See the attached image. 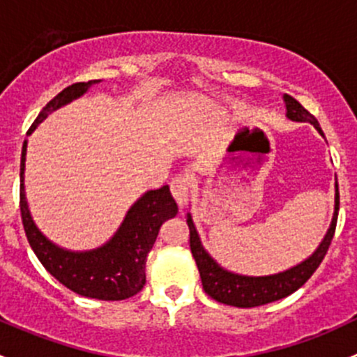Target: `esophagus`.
Masks as SVG:
<instances>
[{"mask_svg": "<svg viewBox=\"0 0 357 357\" xmlns=\"http://www.w3.org/2000/svg\"><path fill=\"white\" fill-rule=\"evenodd\" d=\"M171 193L174 200L178 202L179 207H185L190 197V179L186 176H178L171 181Z\"/></svg>", "mask_w": 357, "mask_h": 357, "instance_id": "obj_1", "label": "esophagus"}]
</instances>
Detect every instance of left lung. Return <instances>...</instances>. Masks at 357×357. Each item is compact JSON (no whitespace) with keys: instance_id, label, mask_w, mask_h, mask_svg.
Instances as JSON below:
<instances>
[{"instance_id":"8db88e82","label":"left lung","mask_w":357,"mask_h":357,"mask_svg":"<svg viewBox=\"0 0 357 357\" xmlns=\"http://www.w3.org/2000/svg\"><path fill=\"white\" fill-rule=\"evenodd\" d=\"M283 102L287 107V119L294 122H309L316 128V131L325 138L319 122L316 117H312L301 103L290 95H283ZM337 215H338V185L335 183V205H333V215L330 228L316 250L312 252L309 257L301 261L298 264L291 266L285 271L275 273V275L266 276H248L240 275V273L228 271L222 268L207 250L202 245V240L199 231L193 222L192 212L186 214V222L190 228V248H192L193 259L199 268L202 285H204L205 294L212 297L214 301L221 302L226 305H235V307H255V305H264L269 302L280 301V298L287 297V295L294 294L295 290L301 289L312 273L318 269L321 264L323 257L328 252L330 243H332L335 226H337Z\"/></svg>"}]
</instances>
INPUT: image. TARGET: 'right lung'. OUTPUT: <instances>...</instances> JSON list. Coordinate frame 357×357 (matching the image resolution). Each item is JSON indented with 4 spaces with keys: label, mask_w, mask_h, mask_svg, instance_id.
Wrapping results in <instances>:
<instances>
[{
    "label": "right lung",
    "mask_w": 357,
    "mask_h": 357,
    "mask_svg": "<svg viewBox=\"0 0 357 357\" xmlns=\"http://www.w3.org/2000/svg\"><path fill=\"white\" fill-rule=\"evenodd\" d=\"M98 82L102 81L95 79L88 82H75L60 91L39 112L27 135H32L52 112L81 98L93 84ZM25 155L27 139L24 142L20 160V212L29 243L46 271L68 290L82 297L98 301H124L138 294L146 282V255L155 243L160 226L178 214V205L169 192V186L165 185L158 190H149L143 193L126 212L121 226L109 242L91 250H68L43 235L32 219L24 185Z\"/></svg>",
    "instance_id": "add662e5"
}]
</instances>
